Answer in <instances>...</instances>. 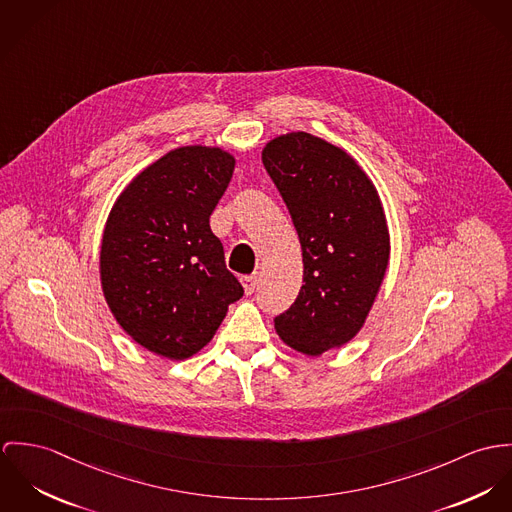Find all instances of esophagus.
I'll use <instances>...</instances> for the list:
<instances>
[{
  "label": "esophagus",
  "instance_id": "1",
  "mask_svg": "<svg viewBox=\"0 0 512 512\" xmlns=\"http://www.w3.org/2000/svg\"><path fill=\"white\" fill-rule=\"evenodd\" d=\"M255 284H257V277L255 275H245L241 277V286L245 290V294H251L255 290Z\"/></svg>",
  "mask_w": 512,
  "mask_h": 512
}]
</instances>
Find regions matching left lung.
<instances>
[{"instance_id": "1", "label": "left lung", "mask_w": 512, "mask_h": 512, "mask_svg": "<svg viewBox=\"0 0 512 512\" xmlns=\"http://www.w3.org/2000/svg\"><path fill=\"white\" fill-rule=\"evenodd\" d=\"M263 165L283 194L302 247V288L275 318L279 338L308 357L353 340L385 281L391 235L381 196L338 145L306 131L263 147Z\"/></svg>"}]
</instances>
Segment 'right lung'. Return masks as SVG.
Instances as JSON below:
<instances>
[{"label":"right lung","instance_id":"right-lung-1","mask_svg":"<svg viewBox=\"0 0 512 512\" xmlns=\"http://www.w3.org/2000/svg\"><path fill=\"white\" fill-rule=\"evenodd\" d=\"M233 169L222 147L172 149L131 178L106 220L104 298L123 332L159 357L198 353L243 296L210 229Z\"/></svg>","mask_w":512,"mask_h":512}]
</instances>
